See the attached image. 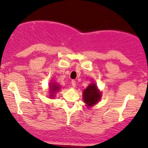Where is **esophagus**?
Instances as JSON below:
<instances>
[{
	"instance_id": "obj_1",
	"label": "esophagus",
	"mask_w": 148,
	"mask_h": 148,
	"mask_svg": "<svg viewBox=\"0 0 148 148\" xmlns=\"http://www.w3.org/2000/svg\"><path fill=\"white\" fill-rule=\"evenodd\" d=\"M71 84H72V87H76V81H74V80H72V82H71Z\"/></svg>"
}]
</instances>
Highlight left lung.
<instances>
[{
  "label": "left lung",
  "mask_w": 148,
  "mask_h": 148,
  "mask_svg": "<svg viewBox=\"0 0 148 148\" xmlns=\"http://www.w3.org/2000/svg\"><path fill=\"white\" fill-rule=\"evenodd\" d=\"M101 97V93L98 91L97 87L95 84H92L84 91V100L88 106L95 104Z\"/></svg>",
  "instance_id": "8db88e82"
}]
</instances>
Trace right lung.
<instances>
[{
  "instance_id": "right-lung-1",
  "label": "right lung",
  "mask_w": 148,
  "mask_h": 148,
  "mask_svg": "<svg viewBox=\"0 0 148 148\" xmlns=\"http://www.w3.org/2000/svg\"><path fill=\"white\" fill-rule=\"evenodd\" d=\"M51 92L53 93V92H55L58 91L59 90V86H57L56 84H51Z\"/></svg>"
}]
</instances>
